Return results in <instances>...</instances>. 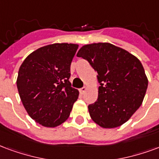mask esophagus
I'll return each instance as SVG.
<instances>
[{
    "label": "esophagus",
    "instance_id": "1",
    "mask_svg": "<svg viewBox=\"0 0 159 159\" xmlns=\"http://www.w3.org/2000/svg\"><path fill=\"white\" fill-rule=\"evenodd\" d=\"M87 91V87H83V88H82V89H79V92L81 94H83L85 92Z\"/></svg>",
    "mask_w": 159,
    "mask_h": 159
}]
</instances>
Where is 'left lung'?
Masks as SVG:
<instances>
[{
  "instance_id": "left-lung-1",
  "label": "left lung",
  "mask_w": 159,
  "mask_h": 159,
  "mask_svg": "<svg viewBox=\"0 0 159 159\" xmlns=\"http://www.w3.org/2000/svg\"><path fill=\"white\" fill-rule=\"evenodd\" d=\"M76 56L87 60L97 71L98 97L89 105L92 120L103 128H116L139 109L148 80L136 56L109 43L83 45Z\"/></svg>"
}]
</instances>
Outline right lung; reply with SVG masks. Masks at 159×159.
Returning a JSON list of instances; mask_svg holds the SVG:
<instances>
[{
  "label": "right lung",
  "instance_id": "right-lung-1",
  "mask_svg": "<svg viewBox=\"0 0 159 159\" xmlns=\"http://www.w3.org/2000/svg\"><path fill=\"white\" fill-rule=\"evenodd\" d=\"M78 44L52 43L26 57L18 70L17 87L26 111L45 127H56L70 116L79 92L71 88L70 64Z\"/></svg>",
  "mask_w": 159,
  "mask_h": 159
}]
</instances>
